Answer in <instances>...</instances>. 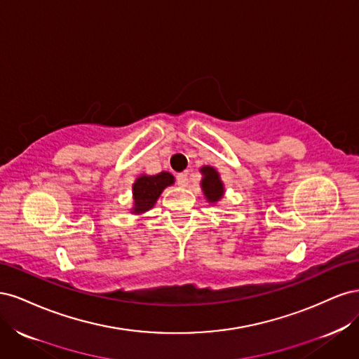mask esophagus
<instances>
[{"instance_id":"esophagus-1","label":"esophagus","mask_w":359,"mask_h":359,"mask_svg":"<svg viewBox=\"0 0 359 359\" xmlns=\"http://www.w3.org/2000/svg\"><path fill=\"white\" fill-rule=\"evenodd\" d=\"M177 182H178L180 187H187V184H189L187 173H178V175H177Z\"/></svg>"}]
</instances>
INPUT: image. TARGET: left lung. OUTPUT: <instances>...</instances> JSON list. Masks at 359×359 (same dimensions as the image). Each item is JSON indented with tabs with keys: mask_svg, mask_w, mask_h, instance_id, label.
Wrapping results in <instances>:
<instances>
[{
	"mask_svg": "<svg viewBox=\"0 0 359 359\" xmlns=\"http://www.w3.org/2000/svg\"><path fill=\"white\" fill-rule=\"evenodd\" d=\"M199 170L202 173L201 189L206 202L217 205L224 196V184L220 178V173L212 166H202Z\"/></svg>",
	"mask_w": 359,
	"mask_h": 359,
	"instance_id": "8db88e82",
	"label": "left lung"
}]
</instances>
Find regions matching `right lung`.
<instances>
[{
  "label": "right lung",
  "mask_w": 359,
  "mask_h": 359,
  "mask_svg": "<svg viewBox=\"0 0 359 359\" xmlns=\"http://www.w3.org/2000/svg\"><path fill=\"white\" fill-rule=\"evenodd\" d=\"M173 182H175V177L169 172H160L157 175H147V173L139 175L132 186L133 205L130 208V214L142 215L154 208L163 190L172 186Z\"/></svg>",
  "instance_id": "obj_1"
}]
</instances>
